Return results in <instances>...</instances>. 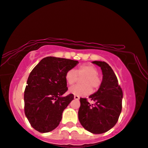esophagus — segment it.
<instances>
[{
  "label": "esophagus",
  "mask_w": 148,
  "mask_h": 148,
  "mask_svg": "<svg viewBox=\"0 0 148 148\" xmlns=\"http://www.w3.org/2000/svg\"><path fill=\"white\" fill-rule=\"evenodd\" d=\"M74 98L75 100H79V99H80V97H79L78 96H76V95H75L74 97Z\"/></svg>",
  "instance_id": "1"
}]
</instances>
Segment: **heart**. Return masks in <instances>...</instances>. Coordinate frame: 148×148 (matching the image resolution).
<instances>
[{
    "mask_svg": "<svg viewBox=\"0 0 148 148\" xmlns=\"http://www.w3.org/2000/svg\"><path fill=\"white\" fill-rule=\"evenodd\" d=\"M98 70L95 66L90 64H84L79 66L76 70H69L65 75V79L68 85H73L78 78L81 79L82 85L74 86L69 88L68 92L78 97L86 96L91 92H95L101 84V79L99 76Z\"/></svg>",
    "mask_w": 148,
    "mask_h": 148,
    "instance_id": "b5f03b06",
    "label": "heart"
}]
</instances>
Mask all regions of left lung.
<instances>
[{
	"mask_svg": "<svg viewBox=\"0 0 148 148\" xmlns=\"http://www.w3.org/2000/svg\"><path fill=\"white\" fill-rule=\"evenodd\" d=\"M103 73L101 86L89 99L80 98L78 119L85 130L95 134H101L113 128L117 122L122 109V89L118 84L115 74L105 62L94 61Z\"/></svg>",
	"mask_w": 148,
	"mask_h": 148,
	"instance_id": "1",
	"label": "left lung"
}]
</instances>
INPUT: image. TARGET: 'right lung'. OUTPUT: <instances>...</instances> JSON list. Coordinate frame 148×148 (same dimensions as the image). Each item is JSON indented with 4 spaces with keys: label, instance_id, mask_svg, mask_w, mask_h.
<instances>
[{
    "label": "right lung",
    "instance_id": "obj_1",
    "mask_svg": "<svg viewBox=\"0 0 148 148\" xmlns=\"http://www.w3.org/2000/svg\"><path fill=\"white\" fill-rule=\"evenodd\" d=\"M78 61L49 56L44 58L29 76L25 90V113L32 125L47 133L59 125L64 110L74 99L68 90L65 75Z\"/></svg>",
    "mask_w": 148,
    "mask_h": 148
}]
</instances>
